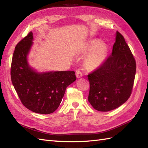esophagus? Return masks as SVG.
<instances>
[{
  "label": "esophagus",
  "mask_w": 148,
  "mask_h": 148,
  "mask_svg": "<svg viewBox=\"0 0 148 148\" xmlns=\"http://www.w3.org/2000/svg\"><path fill=\"white\" fill-rule=\"evenodd\" d=\"M83 76V74L82 73V72L80 71H77L76 72V77L77 78H80Z\"/></svg>",
  "instance_id": "34e87169"
}]
</instances>
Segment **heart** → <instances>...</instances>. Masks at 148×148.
I'll return each mask as SVG.
<instances>
[{"mask_svg":"<svg viewBox=\"0 0 148 148\" xmlns=\"http://www.w3.org/2000/svg\"><path fill=\"white\" fill-rule=\"evenodd\" d=\"M108 51L107 45L99 39H93L86 42L81 51L83 55L90 54L84 60L86 69L92 71L101 67L106 59Z\"/></svg>","mask_w":148,"mask_h":148,"instance_id":"1","label":"heart"}]
</instances>
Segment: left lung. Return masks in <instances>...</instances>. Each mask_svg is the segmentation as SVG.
<instances>
[{"label": "left lung", "mask_w": 148, "mask_h": 148, "mask_svg": "<svg viewBox=\"0 0 148 148\" xmlns=\"http://www.w3.org/2000/svg\"><path fill=\"white\" fill-rule=\"evenodd\" d=\"M136 69L135 59L124 37L116 32L111 55L89 74L88 101L96 110L107 112L121 106L130 97Z\"/></svg>", "instance_id": "left-lung-1"}]
</instances>
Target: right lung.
I'll list each match as a JSON object with an SVG mask.
<instances>
[{
  "mask_svg": "<svg viewBox=\"0 0 148 148\" xmlns=\"http://www.w3.org/2000/svg\"><path fill=\"white\" fill-rule=\"evenodd\" d=\"M32 32L17 44L11 64V81L24 106L42 114L58 108L66 88L76 80L74 71L38 72L29 65L33 45Z\"/></svg>",
  "mask_w": 148,
  "mask_h": 148,
  "instance_id": "1",
  "label": "right lung"
}]
</instances>
